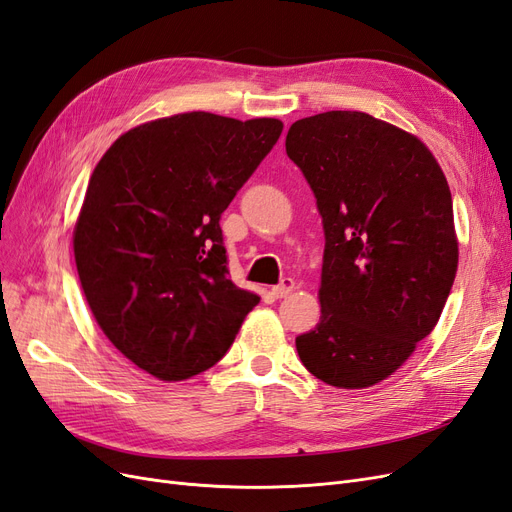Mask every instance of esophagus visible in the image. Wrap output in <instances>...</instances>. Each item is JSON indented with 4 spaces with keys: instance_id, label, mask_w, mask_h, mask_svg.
<instances>
[{
    "instance_id": "34e87169",
    "label": "esophagus",
    "mask_w": 512,
    "mask_h": 512,
    "mask_svg": "<svg viewBox=\"0 0 512 512\" xmlns=\"http://www.w3.org/2000/svg\"><path fill=\"white\" fill-rule=\"evenodd\" d=\"M294 290V280L292 277H284V280L277 284V286H273V297L275 299H284V297H288V294Z\"/></svg>"
}]
</instances>
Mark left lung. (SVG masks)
Segmentation results:
<instances>
[{"instance_id": "left-lung-1", "label": "left lung", "mask_w": 512, "mask_h": 512, "mask_svg": "<svg viewBox=\"0 0 512 512\" xmlns=\"http://www.w3.org/2000/svg\"><path fill=\"white\" fill-rule=\"evenodd\" d=\"M286 153L324 228L322 316L297 337L299 359L337 389H365L440 320L459 260L451 190L416 136L359 111L294 121Z\"/></svg>"}]
</instances>
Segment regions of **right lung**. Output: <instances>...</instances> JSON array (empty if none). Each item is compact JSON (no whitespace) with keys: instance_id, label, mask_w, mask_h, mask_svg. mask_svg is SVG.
Masks as SVG:
<instances>
[{"instance_id":"obj_1","label":"right lung","mask_w":512,"mask_h":512,"mask_svg":"<svg viewBox=\"0 0 512 512\" xmlns=\"http://www.w3.org/2000/svg\"><path fill=\"white\" fill-rule=\"evenodd\" d=\"M282 128L181 113L121 134L94 168L76 271L104 335L147 374L179 382L213 367L258 305L228 277L220 218Z\"/></svg>"}]
</instances>
